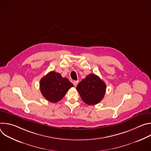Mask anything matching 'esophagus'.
<instances>
[{"label":"esophagus","mask_w":151,"mask_h":151,"mask_svg":"<svg viewBox=\"0 0 151 151\" xmlns=\"http://www.w3.org/2000/svg\"><path fill=\"white\" fill-rule=\"evenodd\" d=\"M73 83L75 87H76V86H77L78 84V81H73Z\"/></svg>","instance_id":"esophagus-1"}]
</instances>
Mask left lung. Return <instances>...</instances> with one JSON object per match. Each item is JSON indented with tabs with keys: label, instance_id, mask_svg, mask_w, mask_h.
I'll list each match as a JSON object with an SVG mask.
<instances>
[{
	"label": "left lung",
	"instance_id": "left-lung-1",
	"mask_svg": "<svg viewBox=\"0 0 151 151\" xmlns=\"http://www.w3.org/2000/svg\"><path fill=\"white\" fill-rule=\"evenodd\" d=\"M106 88V83L93 73L83 79L76 87L83 101L88 105H94L100 102L104 96Z\"/></svg>",
	"mask_w": 151,
	"mask_h": 151
}]
</instances>
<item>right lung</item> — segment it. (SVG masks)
Listing matches in <instances>:
<instances>
[{
  "label": "right lung",
  "instance_id": "obj_1",
  "mask_svg": "<svg viewBox=\"0 0 151 151\" xmlns=\"http://www.w3.org/2000/svg\"><path fill=\"white\" fill-rule=\"evenodd\" d=\"M73 85L66 78L54 71L49 72L40 81V90L42 94L47 100L57 103L65 96Z\"/></svg>",
  "mask_w": 151,
  "mask_h": 151
}]
</instances>
